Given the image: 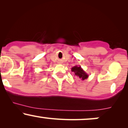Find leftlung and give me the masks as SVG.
<instances>
[{
    "instance_id": "obj_1",
    "label": "left lung",
    "mask_w": 128,
    "mask_h": 128,
    "mask_svg": "<svg viewBox=\"0 0 128 128\" xmlns=\"http://www.w3.org/2000/svg\"><path fill=\"white\" fill-rule=\"evenodd\" d=\"M72 72H74V74L79 78L81 79L82 80H85L88 77V75L84 71L82 68L80 67V66H79V67H78L77 66H74L72 68Z\"/></svg>"
}]
</instances>
